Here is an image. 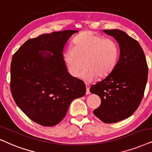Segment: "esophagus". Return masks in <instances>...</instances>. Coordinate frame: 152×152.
<instances>
[{"label": "esophagus", "mask_w": 152, "mask_h": 152, "mask_svg": "<svg viewBox=\"0 0 152 152\" xmlns=\"http://www.w3.org/2000/svg\"><path fill=\"white\" fill-rule=\"evenodd\" d=\"M86 94L88 95V94H90V85H88V84L86 83Z\"/></svg>", "instance_id": "1"}]
</instances>
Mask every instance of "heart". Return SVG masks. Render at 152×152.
<instances>
[{
	"label": "heart",
	"mask_w": 152,
	"mask_h": 152,
	"mask_svg": "<svg viewBox=\"0 0 152 152\" xmlns=\"http://www.w3.org/2000/svg\"><path fill=\"white\" fill-rule=\"evenodd\" d=\"M118 55V45L114 40L85 31L74 38L72 48L65 51L63 57L74 77L78 76L84 61L86 66L80 76L86 81H91L97 76H108L116 66Z\"/></svg>",
	"instance_id": "b5f03b06"
}]
</instances>
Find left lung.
I'll list each match as a JSON object with an SVG mask.
<instances>
[{
  "label": "left lung",
  "instance_id": "1",
  "mask_svg": "<svg viewBox=\"0 0 152 152\" xmlns=\"http://www.w3.org/2000/svg\"><path fill=\"white\" fill-rule=\"evenodd\" d=\"M103 31L118 43L120 56L112 72L92 86L90 91L102 100L94 114L102 122L112 124L128 118L138 108L147 84L148 66L143 50L136 40L121 30Z\"/></svg>",
  "mask_w": 152,
  "mask_h": 152
}]
</instances>
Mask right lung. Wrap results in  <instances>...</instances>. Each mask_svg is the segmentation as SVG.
Here are the masks:
<instances>
[{"label":"right lung","mask_w":152,"mask_h":152,"mask_svg":"<svg viewBox=\"0 0 152 152\" xmlns=\"http://www.w3.org/2000/svg\"><path fill=\"white\" fill-rule=\"evenodd\" d=\"M77 32L66 30L29 39L12 57L13 99L28 118L41 126L59 124L71 102L86 94V85L68 72L63 57L65 44Z\"/></svg>","instance_id":"obj_1"}]
</instances>
